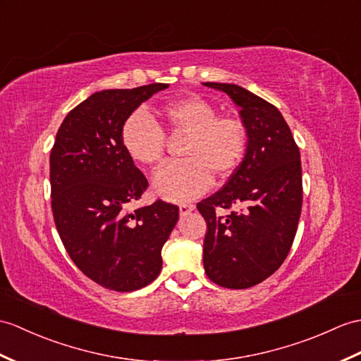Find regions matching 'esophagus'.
<instances>
[{
    "label": "esophagus",
    "mask_w": 361,
    "mask_h": 361,
    "mask_svg": "<svg viewBox=\"0 0 361 361\" xmlns=\"http://www.w3.org/2000/svg\"><path fill=\"white\" fill-rule=\"evenodd\" d=\"M194 209H195L194 204H180V215H188L194 211Z\"/></svg>",
    "instance_id": "obj_1"
}]
</instances>
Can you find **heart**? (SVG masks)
<instances>
[{
    "instance_id": "b5f03b06",
    "label": "heart",
    "mask_w": 361,
    "mask_h": 361,
    "mask_svg": "<svg viewBox=\"0 0 361 361\" xmlns=\"http://www.w3.org/2000/svg\"><path fill=\"white\" fill-rule=\"evenodd\" d=\"M161 116L172 132L189 135L183 150L186 160L166 164L154 175V190L161 198L183 203L203 195L212 175L228 178L243 161L247 145L245 124L233 116H219L206 99H175L161 109ZM121 145L135 163L157 166L163 160L166 135L152 116L135 111L123 123Z\"/></svg>"
}]
</instances>
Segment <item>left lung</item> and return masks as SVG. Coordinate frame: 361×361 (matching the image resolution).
Segmentation results:
<instances>
[{
    "instance_id": "8db88e82",
    "label": "left lung",
    "mask_w": 361,
    "mask_h": 361,
    "mask_svg": "<svg viewBox=\"0 0 361 361\" xmlns=\"http://www.w3.org/2000/svg\"><path fill=\"white\" fill-rule=\"evenodd\" d=\"M228 94L247 133L243 161L224 186L197 204L207 223L203 264L223 288L246 289L286 259L303 203L300 149L279 109L237 85L203 82ZM234 207L229 216L221 208Z\"/></svg>"
}]
</instances>
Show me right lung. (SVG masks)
<instances>
[{
    "instance_id": "add662e5",
    "label": "right lung",
    "mask_w": 361,
    "mask_h": 361,
    "mask_svg": "<svg viewBox=\"0 0 361 361\" xmlns=\"http://www.w3.org/2000/svg\"><path fill=\"white\" fill-rule=\"evenodd\" d=\"M169 85L95 92L67 114L50 152L52 212L78 269L106 289L130 292L161 272L178 207L157 200L129 211L147 180L121 145L123 123Z\"/></svg>"
}]
</instances>
